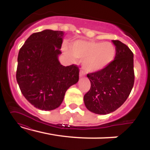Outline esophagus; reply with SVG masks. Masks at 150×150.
Masks as SVG:
<instances>
[{
	"label": "esophagus",
	"instance_id": "obj_1",
	"mask_svg": "<svg viewBox=\"0 0 150 150\" xmlns=\"http://www.w3.org/2000/svg\"><path fill=\"white\" fill-rule=\"evenodd\" d=\"M84 75H85V74H84V73L82 71V70H80V77H83Z\"/></svg>",
	"mask_w": 150,
	"mask_h": 150
}]
</instances>
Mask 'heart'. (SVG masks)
<instances>
[{
  "mask_svg": "<svg viewBox=\"0 0 150 150\" xmlns=\"http://www.w3.org/2000/svg\"><path fill=\"white\" fill-rule=\"evenodd\" d=\"M69 57L82 58L83 68L87 72H97L111 64L116 56V49L112 43L78 40L70 46Z\"/></svg>",
  "mask_w": 150,
  "mask_h": 150,
  "instance_id": "1",
  "label": "heart"
}]
</instances>
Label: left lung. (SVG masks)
<instances>
[{"mask_svg": "<svg viewBox=\"0 0 150 150\" xmlns=\"http://www.w3.org/2000/svg\"><path fill=\"white\" fill-rule=\"evenodd\" d=\"M112 42L116 49L112 63L87 75L91 87L84 96V102L89 111L97 114H107L119 108L130 94L135 81L133 53L120 41Z\"/></svg>", "mask_w": 150, "mask_h": 150, "instance_id": "1", "label": "left lung"}]
</instances>
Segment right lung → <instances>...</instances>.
Masks as SVG:
<instances>
[{"label":"right lung","instance_id":"obj_1","mask_svg":"<svg viewBox=\"0 0 150 150\" xmlns=\"http://www.w3.org/2000/svg\"><path fill=\"white\" fill-rule=\"evenodd\" d=\"M63 34L51 30L32 34L18 53L16 79L20 90L42 111L58 108L67 89L79 80L76 65L65 67L58 61Z\"/></svg>","mask_w":150,"mask_h":150}]
</instances>
